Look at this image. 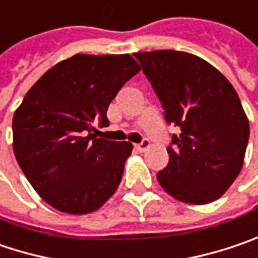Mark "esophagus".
Returning <instances> with one entry per match:
<instances>
[{
    "instance_id": "obj_1",
    "label": "esophagus",
    "mask_w": 258,
    "mask_h": 258,
    "mask_svg": "<svg viewBox=\"0 0 258 258\" xmlns=\"http://www.w3.org/2000/svg\"><path fill=\"white\" fill-rule=\"evenodd\" d=\"M149 147H150V142H149V140H146V139H144L143 142H142L140 144H136V150H137V152H140V153L146 152Z\"/></svg>"
}]
</instances>
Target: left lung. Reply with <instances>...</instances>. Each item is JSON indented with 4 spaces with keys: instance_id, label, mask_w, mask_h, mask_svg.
<instances>
[{
    "instance_id": "1",
    "label": "left lung",
    "mask_w": 258,
    "mask_h": 258,
    "mask_svg": "<svg viewBox=\"0 0 258 258\" xmlns=\"http://www.w3.org/2000/svg\"><path fill=\"white\" fill-rule=\"evenodd\" d=\"M169 124L181 130L168 149L160 187L178 202L207 205L239 175L250 124L229 80L203 58L163 49L136 52Z\"/></svg>"
}]
</instances>
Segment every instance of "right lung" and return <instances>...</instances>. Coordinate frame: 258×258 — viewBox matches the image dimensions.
I'll list each match as a JSON object with an SVG mask.
<instances>
[{
    "mask_svg": "<svg viewBox=\"0 0 258 258\" xmlns=\"http://www.w3.org/2000/svg\"><path fill=\"white\" fill-rule=\"evenodd\" d=\"M139 71L130 53H76L48 70L16 109V159L53 209L87 215L116 191L133 144L100 139L95 124H108L109 103Z\"/></svg>",
    "mask_w": 258,
    "mask_h": 258,
    "instance_id": "right-lung-1",
    "label": "right lung"
}]
</instances>
